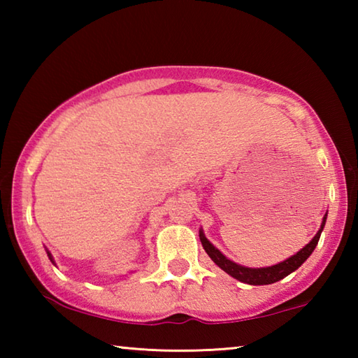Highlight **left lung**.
Segmentation results:
<instances>
[{
  "label": "left lung",
  "mask_w": 358,
  "mask_h": 358,
  "mask_svg": "<svg viewBox=\"0 0 358 358\" xmlns=\"http://www.w3.org/2000/svg\"><path fill=\"white\" fill-rule=\"evenodd\" d=\"M325 221H327V215L324 216L322 224H320V229L317 230V234L314 235V238L305 248H303V250L294 254L292 257L282 260V262H280V264L271 265V266H262V268H248V266L232 262V260L224 256V254L217 250V248H215L210 243L207 237L203 235V230L199 232V237H201L203 250L207 251L210 259L213 260V262L220 266L221 270L226 271L227 275H230L232 278H235V280H238L241 282L251 284V286H264V284H273L276 281L282 280V278H286L287 275H290L292 271L299 268V266L311 256L314 248L317 246V241L320 238V234H322V230H324Z\"/></svg>",
  "instance_id": "obj_1"
}]
</instances>
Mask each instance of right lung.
<instances>
[{
	"label": "right lung",
	"instance_id": "obj_1",
	"mask_svg": "<svg viewBox=\"0 0 358 358\" xmlns=\"http://www.w3.org/2000/svg\"><path fill=\"white\" fill-rule=\"evenodd\" d=\"M47 256H48V259H50V260H52V262H53V257H52V254H50V252H48V251H47ZM53 264H55V262H53Z\"/></svg>",
	"mask_w": 358,
	"mask_h": 358
}]
</instances>
